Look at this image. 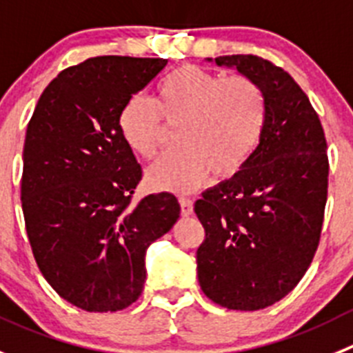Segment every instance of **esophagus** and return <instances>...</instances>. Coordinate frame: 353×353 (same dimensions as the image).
Segmentation results:
<instances>
[{"mask_svg":"<svg viewBox=\"0 0 353 353\" xmlns=\"http://www.w3.org/2000/svg\"><path fill=\"white\" fill-rule=\"evenodd\" d=\"M179 203H181V216L188 217V216H192L193 212V200L190 199H179Z\"/></svg>","mask_w":353,"mask_h":353,"instance_id":"34e87169","label":"esophagus"}]
</instances>
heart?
<instances>
[{"instance_id": "obj_1", "label": "heart", "mask_w": 353, "mask_h": 353, "mask_svg": "<svg viewBox=\"0 0 353 353\" xmlns=\"http://www.w3.org/2000/svg\"><path fill=\"white\" fill-rule=\"evenodd\" d=\"M176 125L179 146L148 169L146 183L157 192L190 193L212 172L230 179L245 167L266 127L261 87L243 74L226 77L202 65L174 69L157 87V101L134 95L118 114V130L132 153L153 158Z\"/></svg>"}]
</instances>
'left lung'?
Wrapping results in <instances>:
<instances>
[{
  "mask_svg": "<svg viewBox=\"0 0 353 353\" xmlns=\"http://www.w3.org/2000/svg\"><path fill=\"white\" fill-rule=\"evenodd\" d=\"M261 87L266 127L239 174L202 193L196 249L202 291L230 310L254 312L292 291L321 242L327 143L317 111L289 72L258 55H223Z\"/></svg>",
  "mask_w": 353,
  "mask_h": 353,
  "instance_id": "obj_1",
  "label": "left lung"
}]
</instances>
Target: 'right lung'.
<instances>
[{"instance_id":"obj_1","label":"right lung","mask_w":353,"mask_h":353,"mask_svg":"<svg viewBox=\"0 0 353 353\" xmlns=\"http://www.w3.org/2000/svg\"><path fill=\"white\" fill-rule=\"evenodd\" d=\"M167 59L102 55L64 69L28 123L21 200L39 272L87 312L123 310L144 289V256L179 217L172 193L132 195L143 177L118 130L125 102Z\"/></svg>"}]
</instances>
